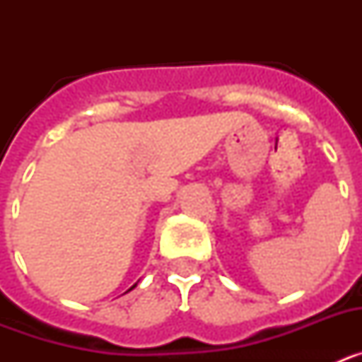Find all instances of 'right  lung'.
I'll use <instances>...</instances> for the list:
<instances>
[{
  "mask_svg": "<svg viewBox=\"0 0 362 362\" xmlns=\"http://www.w3.org/2000/svg\"><path fill=\"white\" fill-rule=\"evenodd\" d=\"M134 286H136V284H134ZM134 286H132V288H134ZM132 288H130V290H132Z\"/></svg>",
  "mask_w": 362,
  "mask_h": 362,
  "instance_id": "right-lung-1",
  "label": "right lung"
}]
</instances>
